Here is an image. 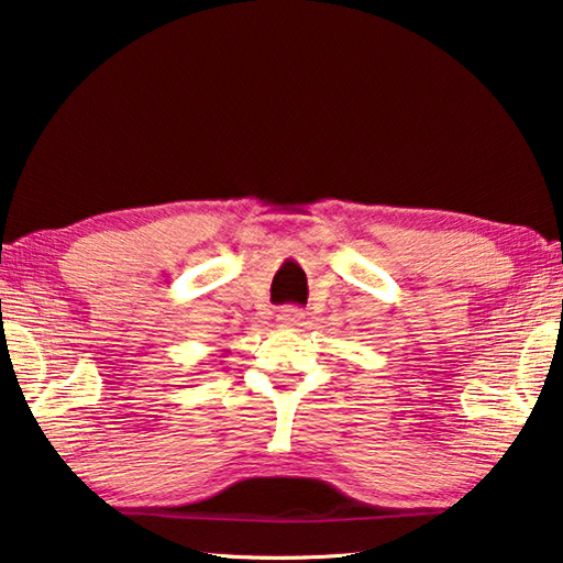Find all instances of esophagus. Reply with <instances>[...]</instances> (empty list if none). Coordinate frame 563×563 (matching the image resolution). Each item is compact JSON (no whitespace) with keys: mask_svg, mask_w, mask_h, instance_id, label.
I'll list each match as a JSON object with an SVG mask.
<instances>
[{"mask_svg":"<svg viewBox=\"0 0 563 563\" xmlns=\"http://www.w3.org/2000/svg\"><path fill=\"white\" fill-rule=\"evenodd\" d=\"M302 318H305V312H302L300 308H295V305H288V308H283V310L278 312V322H280L283 328L300 325Z\"/></svg>","mask_w":563,"mask_h":563,"instance_id":"esophagus-1","label":"esophagus"}]
</instances>
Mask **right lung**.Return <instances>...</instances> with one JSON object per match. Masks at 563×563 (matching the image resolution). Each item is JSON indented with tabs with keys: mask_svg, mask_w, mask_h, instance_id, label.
<instances>
[{
	"mask_svg": "<svg viewBox=\"0 0 563 563\" xmlns=\"http://www.w3.org/2000/svg\"><path fill=\"white\" fill-rule=\"evenodd\" d=\"M223 352H225V350H223Z\"/></svg>",
	"mask_w": 563,
	"mask_h": 563,
	"instance_id": "obj_1",
	"label": "right lung"
}]
</instances>
